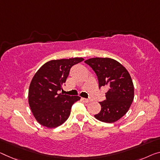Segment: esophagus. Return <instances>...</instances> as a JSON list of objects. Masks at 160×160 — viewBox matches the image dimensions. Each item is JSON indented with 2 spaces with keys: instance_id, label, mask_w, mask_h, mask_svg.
<instances>
[{
  "instance_id": "esophagus-1",
  "label": "esophagus",
  "mask_w": 160,
  "mask_h": 160,
  "mask_svg": "<svg viewBox=\"0 0 160 160\" xmlns=\"http://www.w3.org/2000/svg\"><path fill=\"white\" fill-rule=\"evenodd\" d=\"M82 101L83 102H85V103H88V102H90L91 101L89 100V99H85V98H82Z\"/></svg>"
}]
</instances>
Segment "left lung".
<instances>
[{
	"instance_id": "8db88e82",
	"label": "left lung",
	"mask_w": 160,
	"mask_h": 160,
	"mask_svg": "<svg viewBox=\"0 0 160 160\" xmlns=\"http://www.w3.org/2000/svg\"><path fill=\"white\" fill-rule=\"evenodd\" d=\"M84 62L92 68L99 80V87L108 86L106 100L99 102L101 111L96 119L106 123H114L128 112L134 97V88L128 71L111 58H92Z\"/></svg>"
}]
</instances>
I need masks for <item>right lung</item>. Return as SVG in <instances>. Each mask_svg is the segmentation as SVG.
I'll return each instance as SVG.
<instances>
[{
  "mask_svg": "<svg viewBox=\"0 0 160 160\" xmlns=\"http://www.w3.org/2000/svg\"><path fill=\"white\" fill-rule=\"evenodd\" d=\"M76 57L51 60L41 66L32 78L28 89V104L39 124L56 128L69 117L72 105L80 100L78 96L58 94L66 82L72 66L83 61Z\"/></svg>",
  "mask_w": 160,
  "mask_h": 160,
  "instance_id": "add662e5",
  "label": "right lung"
}]
</instances>
